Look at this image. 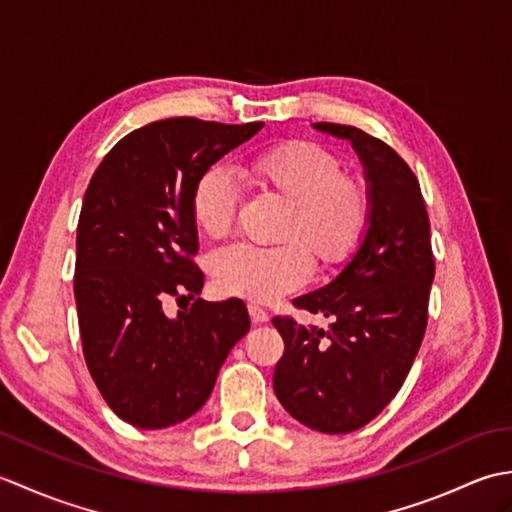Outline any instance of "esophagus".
<instances>
[{"label": "esophagus", "mask_w": 512, "mask_h": 512, "mask_svg": "<svg viewBox=\"0 0 512 512\" xmlns=\"http://www.w3.org/2000/svg\"><path fill=\"white\" fill-rule=\"evenodd\" d=\"M248 314H250V321H253V323H266L268 321V312L262 306H255V303H250V306H248Z\"/></svg>", "instance_id": "1"}]
</instances>
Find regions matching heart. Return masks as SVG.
Listing matches in <instances>:
<instances>
[{
  "label": "heart",
  "mask_w": 512,
  "mask_h": 512,
  "mask_svg": "<svg viewBox=\"0 0 512 512\" xmlns=\"http://www.w3.org/2000/svg\"><path fill=\"white\" fill-rule=\"evenodd\" d=\"M259 189L288 202L277 246L231 244L211 259L215 288L231 297L275 301L308 284L312 255L321 268L345 264L372 220V189L343 171L332 151L310 140H288L246 162ZM237 191L220 167L200 173L191 191V217L206 237H224L235 222Z\"/></svg>",
  "instance_id": "heart-1"
}]
</instances>
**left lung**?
<instances>
[{
  "label": "left lung",
  "mask_w": 512,
  "mask_h": 512,
  "mask_svg": "<svg viewBox=\"0 0 512 512\" xmlns=\"http://www.w3.org/2000/svg\"><path fill=\"white\" fill-rule=\"evenodd\" d=\"M350 140L372 189V220L361 248L336 279L295 308L330 317V330L275 317L284 339L273 387L301 424L350 433L383 411L405 383L427 330L436 275L429 215L416 173L394 149L363 129L314 123Z\"/></svg>",
  "instance_id": "8db88e82"
}]
</instances>
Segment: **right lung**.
Masks as SVG:
<instances>
[{"mask_svg":"<svg viewBox=\"0 0 512 512\" xmlns=\"http://www.w3.org/2000/svg\"><path fill=\"white\" fill-rule=\"evenodd\" d=\"M262 127L189 116L149 123L118 140L83 195L74 266L83 356L107 405L138 429L191 418L250 328L242 299H196L176 320L161 303L204 286L193 262L195 180Z\"/></svg>","mask_w":512,"mask_h":512,"instance_id":"right-lung-1","label":"right lung"}]
</instances>
